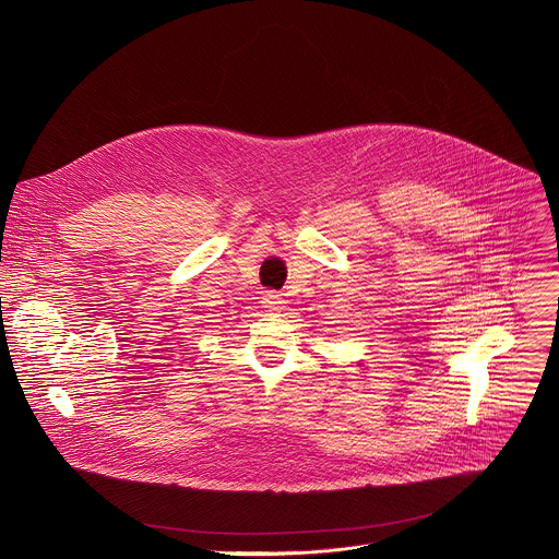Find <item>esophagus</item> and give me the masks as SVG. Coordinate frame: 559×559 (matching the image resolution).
I'll return each instance as SVG.
<instances>
[{
	"instance_id": "esophagus-1",
	"label": "esophagus",
	"mask_w": 559,
	"mask_h": 559,
	"mask_svg": "<svg viewBox=\"0 0 559 559\" xmlns=\"http://www.w3.org/2000/svg\"><path fill=\"white\" fill-rule=\"evenodd\" d=\"M283 296L278 294V292H267L265 296H263V307L265 309H270V311H278V309H283Z\"/></svg>"
}]
</instances>
